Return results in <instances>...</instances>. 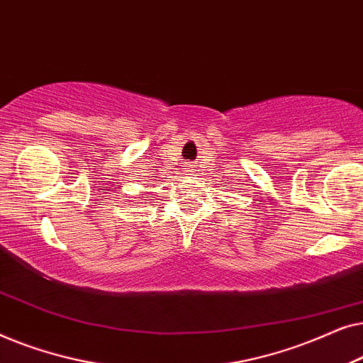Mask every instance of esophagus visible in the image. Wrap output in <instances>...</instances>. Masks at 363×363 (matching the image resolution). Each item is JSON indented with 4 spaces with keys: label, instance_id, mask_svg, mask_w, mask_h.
I'll use <instances>...</instances> for the list:
<instances>
[{
    "label": "esophagus",
    "instance_id": "esophagus-1",
    "mask_svg": "<svg viewBox=\"0 0 363 363\" xmlns=\"http://www.w3.org/2000/svg\"><path fill=\"white\" fill-rule=\"evenodd\" d=\"M185 170H186V172H190V170H193V165H185Z\"/></svg>",
    "mask_w": 363,
    "mask_h": 363
}]
</instances>
